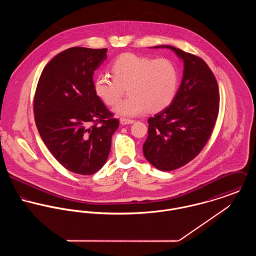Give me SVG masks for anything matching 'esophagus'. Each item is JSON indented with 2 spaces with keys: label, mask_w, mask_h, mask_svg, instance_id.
<instances>
[{
  "label": "esophagus",
  "mask_w": 256,
  "mask_h": 256,
  "mask_svg": "<svg viewBox=\"0 0 256 256\" xmlns=\"http://www.w3.org/2000/svg\"><path fill=\"white\" fill-rule=\"evenodd\" d=\"M134 122H135L134 120L128 119V118H121V119H120V123H121L122 125H128V124H132V123H134Z\"/></svg>",
  "instance_id": "1"
}]
</instances>
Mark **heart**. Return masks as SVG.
Segmentation results:
<instances>
[{
	"instance_id": "heart-1",
	"label": "heart",
	"mask_w": 256,
	"mask_h": 256,
	"mask_svg": "<svg viewBox=\"0 0 256 256\" xmlns=\"http://www.w3.org/2000/svg\"><path fill=\"white\" fill-rule=\"evenodd\" d=\"M110 71L112 78L100 74L94 80V90L106 106H114L127 88L128 98L114 108L120 117H135L146 110H166L178 90V66L168 58L123 53L111 63Z\"/></svg>"
}]
</instances>
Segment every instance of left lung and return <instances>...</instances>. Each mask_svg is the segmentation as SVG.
<instances>
[{
	"instance_id": "1",
	"label": "left lung",
	"mask_w": 256,
	"mask_h": 256,
	"mask_svg": "<svg viewBox=\"0 0 256 256\" xmlns=\"http://www.w3.org/2000/svg\"><path fill=\"white\" fill-rule=\"evenodd\" d=\"M183 61V76L174 102L148 119L143 146L146 160L170 172L192 160L205 146L219 113V86L211 69L200 57L170 45Z\"/></svg>"
}]
</instances>
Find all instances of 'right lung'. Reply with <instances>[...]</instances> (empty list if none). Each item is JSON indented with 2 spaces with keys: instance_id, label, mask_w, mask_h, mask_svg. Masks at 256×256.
<instances>
[{
  "instance_id": "add662e5",
  "label": "right lung",
  "mask_w": 256,
  "mask_h": 256,
  "mask_svg": "<svg viewBox=\"0 0 256 256\" xmlns=\"http://www.w3.org/2000/svg\"><path fill=\"white\" fill-rule=\"evenodd\" d=\"M106 52L66 49L45 66L37 84L34 111L39 135L54 158L78 174L90 176L104 166L119 126L94 90V72Z\"/></svg>"
}]
</instances>
